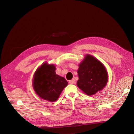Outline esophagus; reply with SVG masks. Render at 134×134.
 Segmentation results:
<instances>
[{
  "instance_id": "esophagus-1",
  "label": "esophagus",
  "mask_w": 134,
  "mask_h": 134,
  "mask_svg": "<svg viewBox=\"0 0 134 134\" xmlns=\"http://www.w3.org/2000/svg\"><path fill=\"white\" fill-rule=\"evenodd\" d=\"M69 83L70 84H73L75 83V80L73 79H72L71 80H69Z\"/></svg>"
}]
</instances>
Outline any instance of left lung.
Listing matches in <instances>:
<instances>
[{
    "mask_svg": "<svg viewBox=\"0 0 134 134\" xmlns=\"http://www.w3.org/2000/svg\"><path fill=\"white\" fill-rule=\"evenodd\" d=\"M78 73L79 80L77 86L89 96L102 90L108 82V75L105 67L90 55H87L79 65Z\"/></svg>",
    "mask_w": 134,
    "mask_h": 134,
    "instance_id": "1",
    "label": "left lung"
}]
</instances>
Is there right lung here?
Segmentation results:
<instances>
[{"label": "right lung", "instance_id": "obj_1", "mask_svg": "<svg viewBox=\"0 0 134 134\" xmlns=\"http://www.w3.org/2000/svg\"><path fill=\"white\" fill-rule=\"evenodd\" d=\"M53 65L44 63L35 72L33 87L40 97L49 102L58 99L68 82L66 80L55 73Z\"/></svg>", "mask_w": 134, "mask_h": 134}]
</instances>
